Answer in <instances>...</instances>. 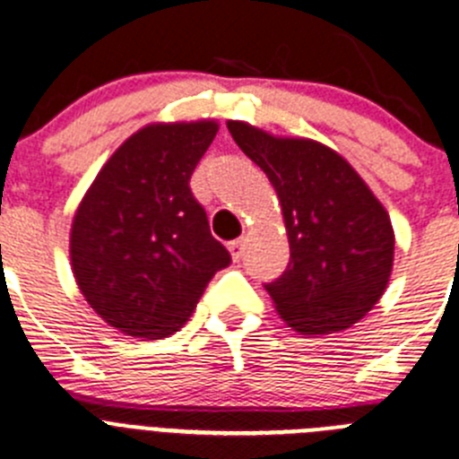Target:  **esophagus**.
<instances>
[{
	"label": "esophagus",
	"instance_id": "obj_1",
	"mask_svg": "<svg viewBox=\"0 0 459 459\" xmlns=\"http://www.w3.org/2000/svg\"><path fill=\"white\" fill-rule=\"evenodd\" d=\"M243 247H246V237H241V238H237V241L230 243V250H232L234 261H241V256H243Z\"/></svg>",
	"mask_w": 459,
	"mask_h": 459
}]
</instances>
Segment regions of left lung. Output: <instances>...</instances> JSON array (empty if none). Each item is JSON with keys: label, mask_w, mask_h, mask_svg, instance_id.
Returning a JSON list of instances; mask_svg holds the SVG:
<instances>
[{"label": "left lung", "mask_w": 459, "mask_h": 459, "mask_svg": "<svg viewBox=\"0 0 459 459\" xmlns=\"http://www.w3.org/2000/svg\"><path fill=\"white\" fill-rule=\"evenodd\" d=\"M234 142L279 195L290 261L264 283L279 316L304 335L342 331L381 299L394 259L392 222L347 161L311 139H279L227 121Z\"/></svg>", "instance_id": "left-lung-1"}]
</instances>
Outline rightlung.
I'll return each mask as SVG.
<instances>
[{"instance_id":"1","label":"right lung","mask_w":459,"mask_h":459,"mask_svg":"<svg viewBox=\"0 0 459 459\" xmlns=\"http://www.w3.org/2000/svg\"><path fill=\"white\" fill-rule=\"evenodd\" d=\"M213 121L146 126L108 160L72 225V265L87 304L137 338L180 329L232 256L209 232L189 182Z\"/></svg>"}]
</instances>
